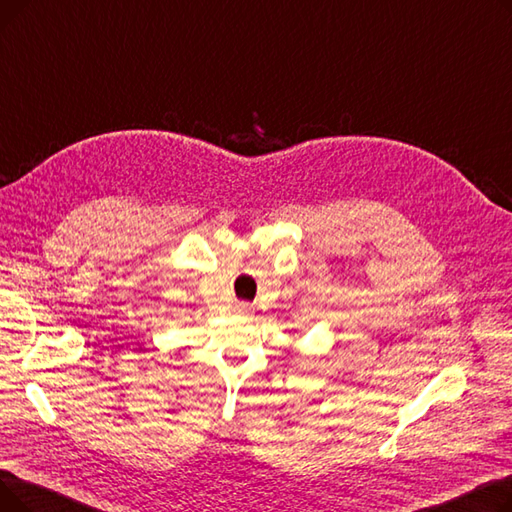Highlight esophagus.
Wrapping results in <instances>:
<instances>
[{
	"label": "esophagus",
	"mask_w": 512,
	"mask_h": 512,
	"mask_svg": "<svg viewBox=\"0 0 512 512\" xmlns=\"http://www.w3.org/2000/svg\"><path fill=\"white\" fill-rule=\"evenodd\" d=\"M234 311H236L238 315H249V313H251V305H249V303H238V305L234 307Z\"/></svg>",
	"instance_id": "1"
}]
</instances>
